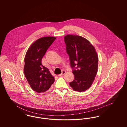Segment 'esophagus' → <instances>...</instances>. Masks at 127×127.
<instances>
[{"mask_svg": "<svg viewBox=\"0 0 127 127\" xmlns=\"http://www.w3.org/2000/svg\"><path fill=\"white\" fill-rule=\"evenodd\" d=\"M65 73H66V71H65V70H62V73H61V74L59 75V76H62V75H64Z\"/></svg>", "mask_w": 127, "mask_h": 127, "instance_id": "obj_1", "label": "esophagus"}]
</instances>
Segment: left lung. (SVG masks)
<instances>
[{"instance_id": "8db88e82", "label": "left lung", "mask_w": 127, "mask_h": 127, "mask_svg": "<svg viewBox=\"0 0 127 127\" xmlns=\"http://www.w3.org/2000/svg\"><path fill=\"white\" fill-rule=\"evenodd\" d=\"M64 41L75 77L69 85L75 91L84 92L91 87L96 76L98 55L92 44L82 36L68 34Z\"/></svg>"}]
</instances>
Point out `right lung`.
Returning <instances> with one entry per match:
<instances>
[{
	"label": "right lung",
	"mask_w": 127,
	"mask_h": 127,
	"mask_svg": "<svg viewBox=\"0 0 127 127\" xmlns=\"http://www.w3.org/2000/svg\"><path fill=\"white\" fill-rule=\"evenodd\" d=\"M56 37H41L33 43L25 58L24 72L31 88L37 93L48 91L54 82V77L42 64V59Z\"/></svg>",
	"instance_id": "obj_1"
}]
</instances>
